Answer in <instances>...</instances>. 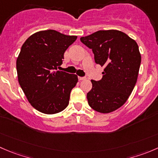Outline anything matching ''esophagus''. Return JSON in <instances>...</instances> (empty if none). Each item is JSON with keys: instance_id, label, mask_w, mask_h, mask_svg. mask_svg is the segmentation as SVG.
Instances as JSON below:
<instances>
[{"instance_id": "obj_1", "label": "esophagus", "mask_w": 158, "mask_h": 158, "mask_svg": "<svg viewBox=\"0 0 158 158\" xmlns=\"http://www.w3.org/2000/svg\"><path fill=\"white\" fill-rule=\"evenodd\" d=\"M86 79L85 77H81V76H79V80L82 81V80H85V79Z\"/></svg>"}]
</instances>
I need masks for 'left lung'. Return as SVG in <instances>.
Listing matches in <instances>:
<instances>
[{"label": "left lung", "mask_w": 158, "mask_h": 158, "mask_svg": "<svg viewBox=\"0 0 158 158\" xmlns=\"http://www.w3.org/2000/svg\"><path fill=\"white\" fill-rule=\"evenodd\" d=\"M80 41L93 50L95 62L105 67L102 79L91 80L89 105L99 113L115 111L127 102L137 82L141 62L138 45L118 30L98 31Z\"/></svg>", "instance_id": "obj_1"}]
</instances>
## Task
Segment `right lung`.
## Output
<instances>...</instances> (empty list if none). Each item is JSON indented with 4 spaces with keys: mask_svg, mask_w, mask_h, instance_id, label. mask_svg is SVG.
<instances>
[{
    "mask_svg": "<svg viewBox=\"0 0 158 158\" xmlns=\"http://www.w3.org/2000/svg\"><path fill=\"white\" fill-rule=\"evenodd\" d=\"M76 38L50 29L31 35L21 47L16 62L18 82L31 105L41 113L55 114L69 105L78 76L57 68Z\"/></svg>",
    "mask_w": 158,
    "mask_h": 158,
    "instance_id": "add662e5",
    "label": "right lung"
}]
</instances>
